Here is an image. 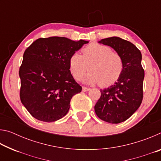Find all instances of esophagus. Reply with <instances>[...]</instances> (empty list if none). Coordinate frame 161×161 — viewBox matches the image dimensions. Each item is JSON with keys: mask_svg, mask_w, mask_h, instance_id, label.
Masks as SVG:
<instances>
[{"mask_svg": "<svg viewBox=\"0 0 161 161\" xmlns=\"http://www.w3.org/2000/svg\"><path fill=\"white\" fill-rule=\"evenodd\" d=\"M89 88H88V87H85V86H82V91L83 92H87L89 90Z\"/></svg>", "mask_w": 161, "mask_h": 161, "instance_id": "esophagus-1", "label": "esophagus"}]
</instances>
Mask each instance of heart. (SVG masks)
<instances>
[{"mask_svg": "<svg viewBox=\"0 0 161 161\" xmlns=\"http://www.w3.org/2000/svg\"><path fill=\"white\" fill-rule=\"evenodd\" d=\"M83 55L75 53L69 59V68L75 80H80L86 71L89 72L83 79L86 84L99 83L108 86L119 78L123 71V60L119 54L113 53L108 46L92 43L82 50Z\"/></svg>", "mask_w": 161, "mask_h": 161, "instance_id": "heart-1", "label": "heart"}]
</instances>
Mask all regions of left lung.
Returning <instances> with one entry per match:
<instances>
[{
    "label": "left lung",
    "instance_id": "obj_1",
    "mask_svg": "<svg viewBox=\"0 0 161 161\" xmlns=\"http://www.w3.org/2000/svg\"><path fill=\"white\" fill-rule=\"evenodd\" d=\"M98 42L113 48L121 58L124 67L115 83L100 89L101 97L94 106L95 113L103 121L119 124L131 116L142 102V54L133 43L119 37L105 38Z\"/></svg>",
    "mask_w": 161,
    "mask_h": 161
}]
</instances>
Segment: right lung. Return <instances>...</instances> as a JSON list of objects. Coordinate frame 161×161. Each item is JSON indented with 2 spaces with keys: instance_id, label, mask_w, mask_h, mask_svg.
<instances>
[{
  "instance_id": "obj_1",
  "label": "right lung",
  "mask_w": 161,
  "mask_h": 161,
  "mask_svg": "<svg viewBox=\"0 0 161 161\" xmlns=\"http://www.w3.org/2000/svg\"><path fill=\"white\" fill-rule=\"evenodd\" d=\"M89 41L64 37L39 38L26 49L19 70L20 100L37 120L53 122L69 111L72 97L81 91L69 68V59Z\"/></svg>"
}]
</instances>
